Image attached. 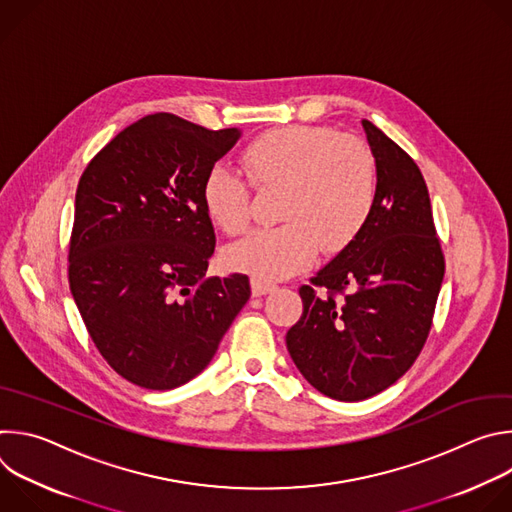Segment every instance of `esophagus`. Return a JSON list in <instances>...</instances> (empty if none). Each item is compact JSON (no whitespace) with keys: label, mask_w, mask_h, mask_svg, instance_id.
Wrapping results in <instances>:
<instances>
[{"label":"esophagus","mask_w":512,"mask_h":512,"mask_svg":"<svg viewBox=\"0 0 512 512\" xmlns=\"http://www.w3.org/2000/svg\"><path fill=\"white\" fill-rule=\"evenodd\" d=\"M251 287H253V296H255V298L267 296V294H271V291L275 289L273 283H265V281H261V279H253V281H251Z\"/></svg>","instance_id":"34e87169"}]
</instances>
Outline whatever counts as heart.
Returning <instances> with one entry per match:
<instances>
[{"instance_id": "obj_1", "label": "heart", "mask_w": 512, "mask_h": 512, "mask_svg": "<svg viewBox=\"0 0 512 512\" xmlns=\"http://www.w3.org/2000/svg\"><path fill=\"white\" fill-rule=\"evenodd\" d=\"M241 164L257 190L281 188L277 218L283 223L251 233L225 253L231 269L261 281L306 269L320 249L324 255L344 251L367 227L377 204L379 176L369 145L330 127L271 129L247 145ZM246 179L237 170L216 166L202 182L204 210L227 235L249 227Z\"/></svg>"}]
</instances>
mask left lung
I'll return each instance as SVG.
<instances>
[{
	"label": "left lung",
	"mask_w": 512,
	"mask_h": 512,
	"mask_svg": "<svg viewBox=\"0 0 512 512\" xmlns=\"http://www.w3.org/2000/svg\"><path fill=\"white\" fill-rule=\"evenodd\" d=\"M362 127L377 204L356 241L300 287L304 312L285 334L306 381L336 401L369 399L411 369L446 271L421 170L377 125Z\"/></svg>",
	"instance_id": "left-lung-1"
}]
</instances>
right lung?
Masks as SVG:
<instances>
[{"mask_svg":"<svg viewBox=\"0 0 512 512\" xmlns=\"http://www.w3.org/2000/svg\"><path fill=\"white\" fill-rule=\"evenodd\" d=\"M241 131L143 117L85 168L68 283L87 332L129 383L176 389L206 369L251 298L249 277H204L216 235L202 182Z\"/></svg>","mask_w":512,"mask_h":512,"instance_id":"add662e5","label":"right lung"}]
</instances>
